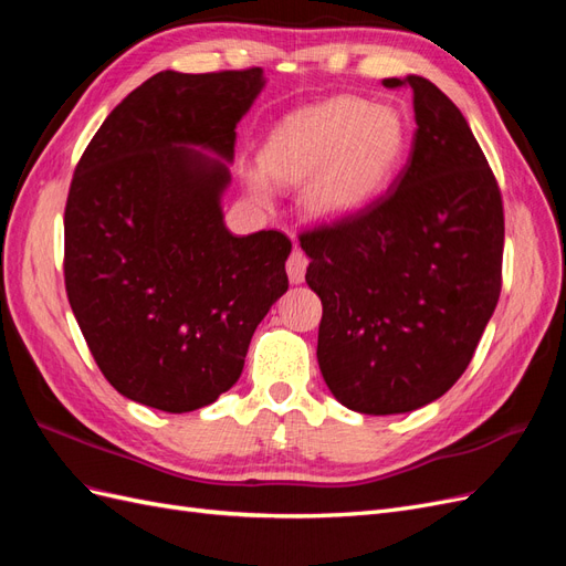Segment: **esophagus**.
I'll use <instances>...</instances> for the list:
<instances>
[{
  "label": "esophagus",
  "mask_w": 566,
  "mask_h": 566,
  "mask_svg": "<svg viewBox=\"0 0 566 566\" xmlns=\"http://www.w3.org/2000/svg\"><path fill=\"white\" fill-rule=\"evenodd\" d=\"M306 264H310V260H306L304 252H300V250H293V252H290L287 262H285V271H287V279H290V283H295V285H297V283H302V281H304Z\"/></svg>",
  "instance_id": "1"
}]
</instances>
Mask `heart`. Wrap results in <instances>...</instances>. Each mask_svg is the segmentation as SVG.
<instances>
[{
    "instance_id": "b5f03b06",
    "label": "heart",
    "mask_w": 566,
    "mask_h": 566,
    "mask_svg": "<svg viewBox=\"0 0 566 566\" xmlns=\"http://www.w3.org/2000/svg\"><path fill=\"white\" fill-rule=\"evenodd\" d=\"M406 142L397 111L358 96H337L297 111L273 127L260 150L264 175L304 181L310 210L325 219L352 214L380 191ZM264 193L260 179H252Z\"/></svg>"
}]
</instances>
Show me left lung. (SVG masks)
<instances>
[{"mask_svg": "<svg viewBox=\"0 0 566 566\" xmlns=\"http://www.w3.org/2000/svg\"><path fill=\"white\" fill-rule=\"evenodd\" d=\"M410 158L366 208L300 233L321 297L318 366L333 397L368 416L408 413L447 394L503 287V198L453 101L408 75Z\"/></svg>", "mask_w": 566, "mask_h": 566, "instance_id": "1", "label": "left lung"}]
</instances>
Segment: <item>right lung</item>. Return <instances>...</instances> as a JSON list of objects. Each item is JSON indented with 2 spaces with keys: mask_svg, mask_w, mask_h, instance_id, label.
<instances>
[{
  "mask_svg": "<svg viewBox=\"0 0 566 566\" xmlns=\"http://www.w3.org/2000/svg\"><path fill=\"white\" fill-rule=\"evenodd\" d=\"M262 67L136 87L98 127L65 200L67 302L104 378L144 406L188 413L243 373L254 328L287 290L290 238L231 235L219 198L235 125Z\"/></svg>",
  "mask_w": 566,
  "mask_h": 566,
  "instance_id": "1",
  "label": "right lung"
}]
</instances>
